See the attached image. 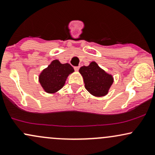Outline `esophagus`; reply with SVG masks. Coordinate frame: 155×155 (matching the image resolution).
<instances>
[{"instance_id": "34e87169", "label": "esophagus", "mask_w": 155, "mask_h": 155, "mask_svg": "<svg viewBox=\"0 0 155 155\" xmlns=\"http://www.w3.org/2000/svg\"><path fill=\"white\" fill-rule=\"evenodd\" d=\"M79 66H76V67H74V70H75L76 71H79Z\"/></svg>"}]
</instances>
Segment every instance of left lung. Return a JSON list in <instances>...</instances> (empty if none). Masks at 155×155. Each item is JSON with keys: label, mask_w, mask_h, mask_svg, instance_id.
Segmentation results:
<instances>
[{"label": "left lung", "mask_w": 155, "mask_h": 155, "mask_svg": "<svg viewBox=\"0 0 155 155\" xmlns=\"http://www.w3.org/2000/svg\"><path fill=\"white\" fill-rule=\"evenodd\" d=\"M79 73L82 76L86 90L95 97L107 95L114 82V78L101 68L95 62H91L88 66L80 68Z\"/></svg>", "instance_id": "1"}]
</instances>
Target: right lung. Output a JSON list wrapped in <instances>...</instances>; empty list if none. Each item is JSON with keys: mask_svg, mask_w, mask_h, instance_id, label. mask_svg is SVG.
I'll use <instances>...</instances> for the list:
<instances>
[{"mask_svg": "<svg viewBox=\"0 0 155 155\" xmlns=\"http://www.w3.org/2000/svg\"><path fill=\"white\" fill-rule=\"evenodd\" d=\"M74 71V68L70 64H62L58 60H54L42 71L38 81L44 91L54 94L63 87L68 76Z\"/></svg>", "mask_w": 155, "mask_h": 155, "instance_id": "right-lung-1", "label": "right lung"}]
</instances>
